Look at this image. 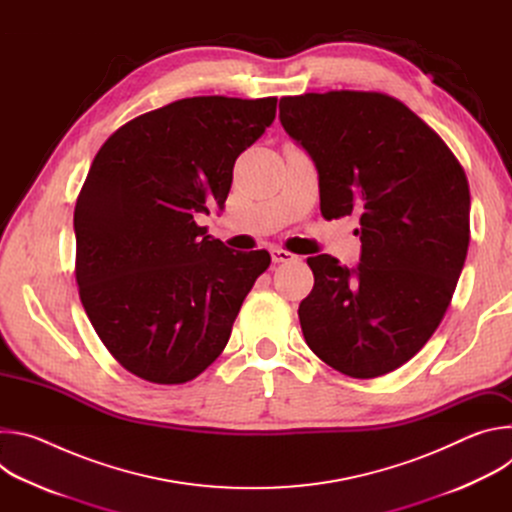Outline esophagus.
<instances>
[{"label":"esophagus","instance_id":"34e87169","mask_svg":"<svg viewBox=\"0 0 512 512\" xmlns=\"http://www.w3.org/2000/svg\"><path fill=\"white\" fill-rule=\"evenodd\" d=\"M271 259H273V263H285V261H289V259H294V255H291L289 251H285V249H271Z\"/></svg>","mask_w":512,"mask_h":512}]
</instances>
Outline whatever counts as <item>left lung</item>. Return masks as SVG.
Instances as JSON below:
<instances>
[{
    "instance_id": "8db88e82",
    "label": "left lung",
    "mask_w": 512,
    "mask_h": 512,
    "mask_svg": "<svg viewBox=\"0 0 512 512\" xmlns=\"http://www.w3.org/2000/svg\"><path fill=\"white\" fill-rule=\"evenodd\" d=\"M283 129L312 156L326 221L358 216L354 269L308 257L298 316L328 367L387 375L440 326L470 243V188L446 141L399 99L375 91L281 97Z\"/></svg>"
}]
</instances>
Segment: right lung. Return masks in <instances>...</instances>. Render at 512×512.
Segmentation results:
<instances>
[{
	"label": "right lung",
	"mask_w": 512,
	"mask_h": 512,
	"mask_svg": "<svg viewBox=\"0 0 512 512\" xmlns=\"http://www.w3.org/2000/svg\"><path fill=\"white\" fill-rule=\"evenodd\" d=\"M277 97H190L121 125L75 206V275L111 356L156 385L196 379L229 342L265 249L231 251L198 227L223 208L237 158L275 119Z\"/></svg>",
	"instance_id": "obj_1"
}]
</instances>
